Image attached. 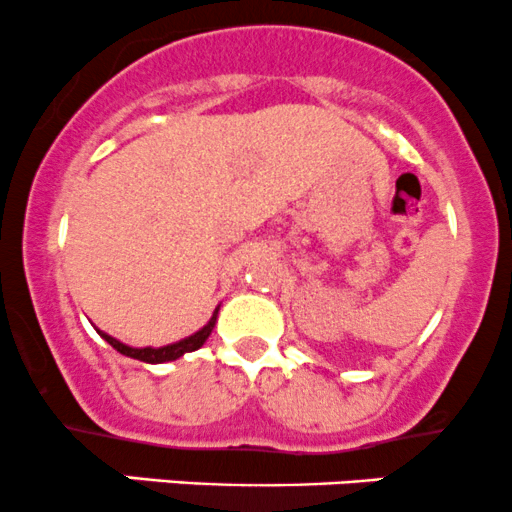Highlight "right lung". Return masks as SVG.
<instances>
[{
    "label": "right lung",
    "mask_w": 512,
    "mask_h": 512,
    "mask_svg": "<svg viewBox=\"0 0 512 512\" xmlns=\"http://www.w3.org/2000/svg\"><path fill=\"white\" fill-rule=\"evenodd\" d=\"M216 318H218V308H216V311H213L211 320L204 325V328L196 330V333L189 335V338H184V340H179V342H172V345H165V347H128V345H123V342H119L116 338H111V335L101 333V330H97V333L106 342H109V345L114 347L116 352H121V355L140 359V362H148V364H162V362H172V359H179L182 355H187V352L199 350V347L204 345L206 340H209L213 325H216Z\"/></svg>",
    "instance_id": "obj_1"
}]
</instances>
